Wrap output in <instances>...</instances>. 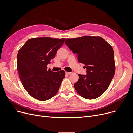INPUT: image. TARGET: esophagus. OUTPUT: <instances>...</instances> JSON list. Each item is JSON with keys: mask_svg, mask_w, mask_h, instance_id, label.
Returning <instances> with one entry per match:
<instances>
[{"mask_svg": "<svg viewBox=\"0 0 133 133\" xmlns=\"http://www.w3.org/2000/svg\"><path fill=\"white\" fill-rule=\"evenodd\" d=\"M65 73H66V75H70V74H71V72H65Z\"/></svg>", "mask_w": 133, "mask_h": 133, "instance_id": "34e87169", "label": "esophagus"}]
</instances>
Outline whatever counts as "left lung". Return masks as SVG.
<instances>
[{
  "mask_svg": "<svg viewBox=\"0 0 133 133\" xmlns=\"http://www.w3.org/2000/svg\"><path fill=\"white\" fill-rule=\"evenodd\" d=\"M65 44L87 70L86 75L78 74V81L74 84L76 92L87 99L99 97L108 88L115 74L112 46L100 36L67 38Z\"/></svg>",
  "mask_w": 133,
  "mask_h": 133,
  "instance_id": "obj_1",
  "label": "left lung"
}]
</instances>
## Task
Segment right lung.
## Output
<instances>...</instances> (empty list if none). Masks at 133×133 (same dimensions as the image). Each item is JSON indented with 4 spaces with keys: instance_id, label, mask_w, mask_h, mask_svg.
Returning a JSON list of instances; mask_svg holds the SVG:
<instances>
[{
    "instance_id": "1",
    "label": "right lung",
    "mask_w": 133,
    "mask_h": 133,
    "mask_svg": "<svg viewBox=\"0 0 133 133\" xmlns=\"http://www.w3.org/2000/svg\"><path fill=\"white\" fill-rule=\"evenodd\" d=\"M65 38L44 37L30 38L19 49L17 69L23 88L39 100H48L58 92L65 72H52L47 64L55 56Z\"/></svg>"
}]
</instances>
